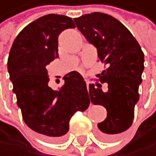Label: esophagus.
Segmentation results:
<instances>
[{"instance_id":"obj_1","label":"esophagus","mask_w":156,"mask_h":156,"mask_svg":"<svg viewBox=\"0 0 156 156\" xmlns=\"http://www.w3.org/2000/svg\"><path fill=\"white\" fill-rule=\"evenodd\" d=\"M90 86H91V85H90V83H89V82H87V89H88V91H89V89H90Z\"/></svg>"}]
</instances>
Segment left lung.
I'll return each instance as SVG.
<instances>
[{
	"instance_id": "1",
	"label": "left lung",
	"mask_w": 156,
	"mask_h": 156,
	"mask_svg": "<svg viewBox=\"0 0 156 156\" xmlns=\"http://www.w3.org/2000/svg\"><path fill=\"white\" fill-rule=\"evenodd\" d=\"M78 30L95 46L98 56L106 69L98 75L101 83L90 84L92 104L106 108L107 116L98 124L104 141L114 140L132 125L134 108L139 101V86L144 71V52L139 43L124 25L108 14L93 12L74 19Z\"/></svg>"
}]
</instances>
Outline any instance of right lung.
I'll use <instances>...</instances> for the list:
<instances>
[{"label": "right lung", "instance_id": "1", "mask_svg": "<svg viewBox=\"0 0 156 156\" xmlns=\"http://www.w3.org/2000/svg\"><path fill=\"white\" fill-rule=\"evenodd\" d=\"M74 27L73 20L65 15L42 16L22 29L9 55V79L24 122L51 141L62 138L71 116L90 105L86 82L77 71L65 75L59 90L48 85L47 65L58 58V35Z\"/></svg>", "mask_w": 156, "mask_h": 156}]
</instances>
